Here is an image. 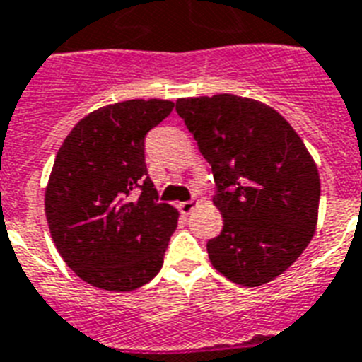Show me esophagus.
Returning a JSON list of instances; mask_svg holds the SVG:
<instances>
[{"mask_svg": "<svg viewBox=\"0 0 362 362\" xmlns=\"http://www.w3.org/2000/svg\"><path fill=\"white\" fill-rule=\"evenodd\" d=\"M198 207V203L196 202H183V203H179V211H181V214H190L194 211V209Z\"/></svg>", "mask_w": 362, "mask_h": 362, "instance_id": "34e87169", "label": "esophagus"}]
</instances>
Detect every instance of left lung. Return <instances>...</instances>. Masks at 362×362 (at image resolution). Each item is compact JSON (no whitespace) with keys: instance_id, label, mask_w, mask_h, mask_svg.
I'll use <instances>...</instances> for the list:
<instances>
[{"instance_id":"8db88e82","label":"left lung","mask_w":362,"mask_h":362,"mask_svg":"<svg viewBox=\"0 0 362 362\" xmlns=\"http://www.w3.org/2000/svg\"><path fill=\"white\" fill-rule=\"evenodd\" d=\"M175 110L213 168L223 218L207 242L229 281L261 286L296 262L315 237L320 175L300 134L267 103L235 94L181 98Z\"/></svg>"}]
</instances>
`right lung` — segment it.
<instances>
[{
  "mask_svg": "<svg viewBox=\"0 0 362 362\" xmlns=\"http://www.w3.org/2000/svg\"><path fill=\"white\" fill-rule=\"evenodd\" d=\"M172 109L168 100L101 107L57 151L44 198L47 226L64 262L88 285L131 292L163 268L179 213L157 202L144 140Z\"/></svg>",
  "mask_w": 362,
  "mask_h": 362,
  "instance_id": "right-lung-1",
  "label": "right lung"
}]
</instances>
